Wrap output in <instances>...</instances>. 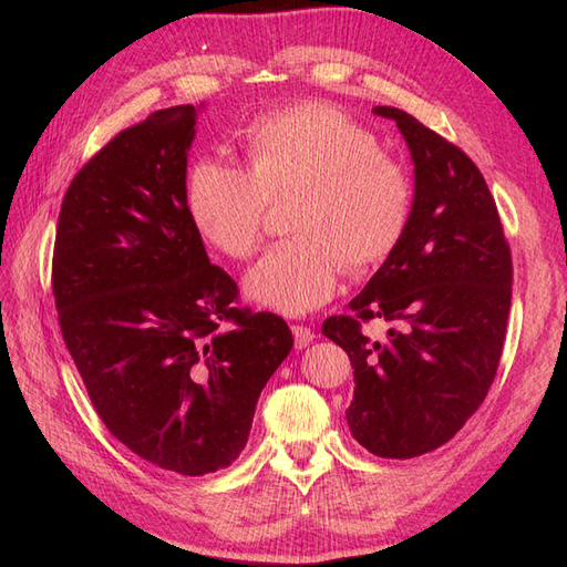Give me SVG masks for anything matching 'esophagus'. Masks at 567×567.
I'll list each match as a JSON object with an SVG mask.
<instances>
[{"label":"esophagus","instance_id":"34e87169","mask_svg":"<svg viewBox=\"0 0 567 567\" xmlns=\"http://www.w3.org/2000/svg\"><path fill=\"white\" fill-rule=\"evenodd\" d=\"M293 338H296V348L302 350V348H307L315 340V331L307 329V326H302V323H296L293 326Z\"/></svg>","mask_w":567,"mask_h":567}]
</instances>
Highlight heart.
I'll use <instances>...</instances> for the list:
<instances>
[{"label": "heart", "mask_w": 567, "mask_h": 567, "mask_svg": "<svg viewBox=\"0 0 567 567\" xmlns=\"http://www.w3.org/2000/svg\"><path fill=\"white\" fill-rule=\"evenodd\" d=\"M250 169L200 158L186 177V205L205 241L236 260L260 241L269 200L293 196L288 229L244 279L246 296L281 315L329 302L352 271L381 265L409 227L414 186L379 136L323 101L269 113L246 134Z\"/></svg>", "instance_id": "b5f03b06"}]
</instances>
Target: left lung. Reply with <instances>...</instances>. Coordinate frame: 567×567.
Returning a JSON list of instances; mask_svg holds the SVG:
<instances>
[{"mask_svg": "<svg viewBox=\"0 0 567 567\" xmlns=\"http://www.w3.org/2000/svg\"><path fill=\"white\" fill-rule=\"evenodd\" d=\"M398 123L414 161V203L400 246L321 333L348 352L352 437L375 456L414 458L450 442L487 398L504 350L513 262L477 165L414 115ZM389 323L383 339L361 326Z\"/></svg>", "mask_w": 567, "mask_h": 567, "instance_id": "left-lung-1", "label": "left lung"}]
</instances>
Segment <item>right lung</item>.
<instances>
[{
  "mask_svg": "<svg viewBox=\"0 0 567 567\" xmlns=\"http://www.w3.org/2000/svg\"><path fill=\"white\" fill-rule=\"evenodd\" d=\"M196 109L127 127L84 163L59 213L51 290L65 348L109 431L179 475L227 468L293 350L288 323L236 307L186 205Z\"/></svg>",
  "mask_w": 567,
  "mask_h": 567,
  "instance_id": "obj_1",
  "label": "right lung"
}]
</instances>
